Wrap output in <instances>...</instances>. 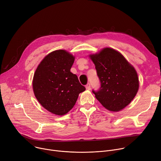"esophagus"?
<instances>
[{
    "mask_svg": "<svg viewBox=\"0 0 161 161\" xmlns=\"http://www.w3.org/2000/svg\"><path fill=\"white\" fill-rule=\"evenodd\" d=\"M86 89V90H91V84L90 83H87L85 86Z\"/></svg>",
    "mask_w": 161,
    "mask_h": 161,
    "instance_id": "1",
    "label": "esophagus"
}]
</instances>
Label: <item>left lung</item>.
<instances>
[{
  "label": "left lung",
  "instance_id": "obj_1",
  "mask_svg": "<svg viewBox=\"0 0 161 161\" xmlns=\"http://www.w3.org/2000/svg\"><path fill=\"white\" fill-rule=\"evenodd\" d=\"M89 57L101 84L97 91H92L96 98L110 111L121 110L137 93L139 83L136 69L119 52L112 48L105 47Z\"/></svg>",
  "mask_w": 161,
  "mask_h": 161
}]
</instances>
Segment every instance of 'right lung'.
<instances>
[{
  "instance_id": "1",
  "label": "right lung",
  "mask_w": 161,
  "mask_h": 161,
  "mask_svg": "<svg viewBox=\"0 0 161 161\" xmlns=\"http://www.w3.org/2000/svg\"><path fill=\"white\" fill-rule=\"evenodd\" d=\"M75 62L65 50H56L47 54L34 74L33 89L41 105L49 112L64 115L75 106L79 94L85 91L78 76L70 72Z\"/></svg>"
}]
</instances>
